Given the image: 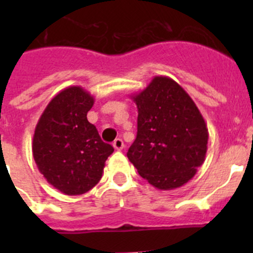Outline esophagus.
Returning <instances> with one entry per match:
<instances>
[{
	"instance_id": "1",
	"label": "esophagus",
	"mask_w": 253,
	"mask_h": 253,
	"mask_svg": "<svg viewBox=\"0 0 253 253\" xmlns=\"http://www.w3.org/2000/svg\"><path fill=\"white\" fill-rule=\"evenodd\" d=\"M112 145H114V148L116 150H122L124 149V141H122L121 138H117L115 139L114 143H112Z\"/></svg>"
}]
</instances>
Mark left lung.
I'll return each instance as SVG.
<instances>
[{
  "mask_svg": "<svg viewBox=\"0 0 253 253\" xmlns=\"http://www.w3.org/2000/svg\"><path fill=\"white\" fill-rule=\"evenodd\" d=\"M138 109L137 137L127 152L138 174L158 190L185 185L205 163L208 128L185 89L155 76L131 95Z\"/></svg>",
  "mask_w": 253,
  "mask_h": 253,
  "instance_id": "8db88e82",
  "label": "left lung"
}]
</instances>
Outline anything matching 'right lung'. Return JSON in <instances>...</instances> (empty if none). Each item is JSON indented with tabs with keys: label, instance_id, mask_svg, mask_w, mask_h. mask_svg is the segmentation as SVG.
<instances>
[{
	"label": "right lung",
	"instance_id": "1",
	"mask_svg": "<svg viewBox=\"0 0 253 253\" xmlns=\"http://www.w3.org/2000/svg\"><path fill=\"white\" fill-rule=\"evenodd\" d=\"M94 96L79 85L56 94L38 121L33 137V157L39 171L60 192L83 195L103 176L114 148L101 141L88 121Z\"/></svg>",
	"mask_w": 253,
	"mask_h": 253
}]
</instances>
